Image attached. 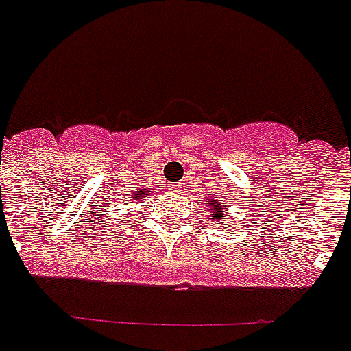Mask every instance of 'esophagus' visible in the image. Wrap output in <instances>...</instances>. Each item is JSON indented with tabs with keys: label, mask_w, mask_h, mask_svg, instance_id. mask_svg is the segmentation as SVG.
Listing matches in <instances>:
<instances>
[{
	"label": "esophagus",
	"mask_w": 351,
	"mask_h": 351,
	"mask_svg": "<svg viewBox=\"0 0 351 351\" xmlns=\"http://www.w3.org/2000/svg\"><path fill=\"white\" fill-rule=\"evenodd\" d=\"M171 189L175 191V193H180V184H173L171 185Z\"/></svg>",
	"instance_id": "34e87169"
}]
</instances>
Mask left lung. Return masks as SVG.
I'll return each mask as SVG.
<instances>
[{"mask_svg": "<svg viewBox=\"0 0 351 351\" xmlns=\"http://www.w3.org/2000/svg\"><path fill=\"white\" fill-rule=\"evenodd\" d=\"M208 207V214H210V219L212 221H217V225H219L221 219H226V214H225V208H223V205H221L217 199H208L207 203H205Z\"/></svg>", "mask_w": 351, "mask_h": 351, "instance_id": "obj_1", "label": "left lung"}]
</instances>
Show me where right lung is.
<instances>
[{
	"label": "right lung",
	"instance_id": "right-lung-1",
	"mask_svg": "<svg viewBox=\"0 0 351 351\" xmlns=\"http://www.w3.org/2000/svg\"><path fill=\"white\" fill-rule=\"evenodd\" d=\"M146 193H149V191H148V189H143V191H141V193L137 194V199H143L144 196H146Z\"/></svg>",
	"mask_w": 351,
	"mask_h": 351
}]
</instances>
